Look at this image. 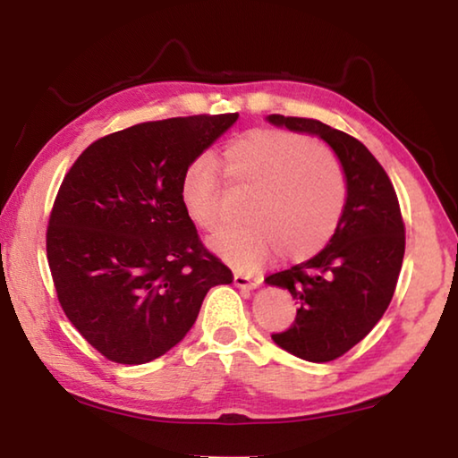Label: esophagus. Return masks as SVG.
Segmentation results:
<instances>
[{"instance_id":"34e87169","label":"esophagus","mask_w":458,"mask_h":458,"mask_svg":"<svg viewBox=\"0 0 458 458\" xmlns=\"http://www.w3.org/2000/svg\"><path fill=\"white\" fill-rule=\"evenodd\" d=\"M234 284L238 286V289L252 291V289H257V286L262 284V276H259V275H246V273H236L234 275Z\"/></svg>"}]
</instances>
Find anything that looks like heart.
<instances>
[{
    "label": "heart",
    "instance_id": "1",
    "mask_svg": "<svg viewBox=\"0 0 458 458\" xmlns=\"http://www.w3.org/2000/svg\"><path fill=\"white\" fill-rule=\"evenodd\" d=\"M220 165L232 183L252 190L244 204L248 222L224 226L208 240L222 259L257 267L278 250L284 259L303 260L329 242L344 212L345 180L325 147L286 131H252L224 149ZM180 198L196 226H214L220 180L212 159L191 161Z\"/></svg>",
    "mask_w": 458,
    "mask_h": 458
}]
</instances>
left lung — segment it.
<instances>
[{"instance_id":"1","label":"left lung","mask_w":458,"mask_h":458,"mask_svg":"<svg viewBox=\"0 0 458 458\" xmlns=\"http://www.w3.org/2000/svg\"><path fill=\"white\" fill-rule=\"evenodd\" d=\"M275 127L323 139L345 177V204L319 254L265 278L297 301L291 329L275 333L281 350L325 363L350 352L382 319L404 260V222L384 167L358 139L321 121L268 114Z\"/></svg>"}]
</instances>
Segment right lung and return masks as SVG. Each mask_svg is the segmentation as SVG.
Returning a JSON list of instances; mask_svg holds the SVG:
<instances>
[{"instance_id": "1", "label": "right lung", "mask_w": 458, "mask_h": 458, "mask_svg": "<svg viewBox=\"0 0 458 458\" xmlns=\"http://www.w3.org/2000/svg\"><path fill=\"white\" fill-rule=\"evenodd\" d=\"M238 121L196 114L133 125L82 151L54 201L46 252L58 301L106 360L139 366L196 323L232 273L183 210V172Z\"/></svg>"}]
</instances>
